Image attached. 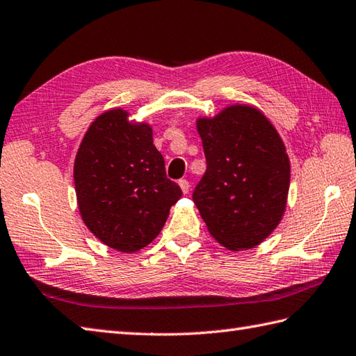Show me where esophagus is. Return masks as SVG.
<instances>
[{"mask_svg":"<svg viewBox=\"0 0 356 356\" xmlns=\"http://www.w3.org/2000/svg\"><path fill=\"white\" fill-rule=\"evenodd\" d=\"M179 186L184 194H188V191H190V184H188V180H185V179L179 180Z\"/></svg>","mask_w":356,"mask_h":356,"instance_id":"34e87169","label":"esophagus"}]
</instances>
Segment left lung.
<instances>
[{
	"label": "left lung",
	"mask_w": 356,
	"mask_h": 356,
	"mask_svg": "<svg viewBox=\"0 0 356 356\" xmlns=\"http://www.w3.org/2000/svg\"><path fill=\"white\" fill-rule=\"evenodd\" d=\"M207 171L193 200L218 243L249 249L269 237L286 209L291 165L268 118L251 105H229L199 118Z\"/></svg>",
	"instance_id": "obj_1"
}]
</instances>
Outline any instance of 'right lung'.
I'll list each match as a JSON object with an SVG mask.
<instances>
[{"label": "right lung", "instance_id": "add662e5", "mask_svg": "<svg viewBox=\"0 0 356 356\" xmlns=\"http://www.w3.org/2000/svg\"><path fill=\"white\" fill-rule=\"evenodd\" d=\"M73 177L86 226L120 252L149 245L182 197L179 185L166 177L151 127L130 122L122 108L102 113L88 127Z\"/></svg>", "mask_w": 356, "mask_h": 356}]
</instances>
